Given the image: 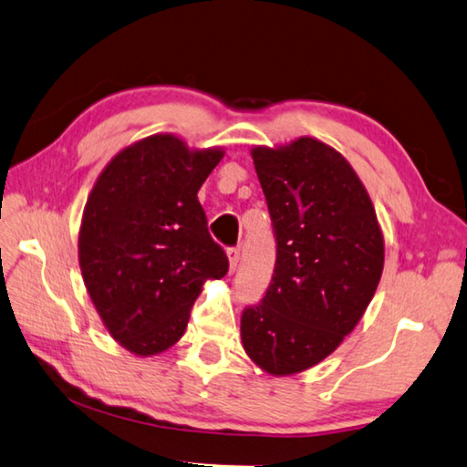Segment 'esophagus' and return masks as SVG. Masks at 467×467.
Wrapping results in <instances>:
<instances>
[{"label": "esophagus", "mask_w": 467, "mask_h": 467, "mask_svg": "<svg viewBox=\"0 0 467 467\" xmlns=\"http://www.w3.org/2000/svg\"><path fill=\"white\" fill-rule=\"evenodd\" d=\"M226 255H228V265H231V274L239 265V259H241V249L239 247H228L226 249Z\"/></svg>", "instance_id": "1"}]
</instances>
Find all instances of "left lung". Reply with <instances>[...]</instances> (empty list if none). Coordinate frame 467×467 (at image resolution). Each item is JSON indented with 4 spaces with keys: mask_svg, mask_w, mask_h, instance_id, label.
Returning <instances> with one entry per match:
<instances>
[{
    "mask_svg": "<svg viewBox=\"0 0 467 467\" xmlns=\"http://www.w3.org/2000/svg\"><path fill=\"white\" fill-rule=\"evenodd\" d=\"M251 155L275 267L261 302L243 310L241 338L271 376L298 374L333 353L363 317L384 269V236L359 177L325 142L304 137Z\"/></svg>",
    "mask_w": 467,
    "mask_h": 467,
    "instance_id": "left-lung-1",
    "label": "left lung"
}]
</instances>
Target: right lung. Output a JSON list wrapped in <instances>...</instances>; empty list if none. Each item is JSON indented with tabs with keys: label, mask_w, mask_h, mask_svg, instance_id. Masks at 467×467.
I'll return each instance as SVG.
<instances>
[{
	"label": "right lung",
	"mask_w": 467,
	"mask_h": 467,
	"mask_svg": "<svg viewBox=\"0 0 467 467\" xmlns=\"http://www.w3.org/2000/svg\"><path fill=\"white\" fill-rule=\"evenodd\" d=\"M224 152L155 134L109 161L83 210L79 265L98 315L134 355L177 343L206 279L228 271L198 190Z\"/></svg>",
	"instance_id": "right-lung-1"
}]
</instances>
